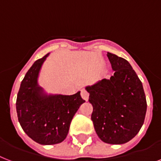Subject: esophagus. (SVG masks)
I'll return each instance as SVG.
<instances>
[{
  "instance_id": "34e87169",
  "label": "esophagus",
  "mask_w": 161,
  "mask_h": 161,
  "mask_svg": "<svg viewBox=\"0 0 161 161\" xmlns=\"http://www.w3.org/2000/svg\"><path fill=\"white\" fill-rule=\"evenodd\" d=\"M81 97H82V98L85 101H87L88 100V97H89V94L87 91H85V90H82L81 91Z\"/></svg>"
}]
</instances>
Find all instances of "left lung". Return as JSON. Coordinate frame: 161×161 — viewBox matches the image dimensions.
Masks as SVG:
<instances>
[{"label": "left lung", "mask_w": 161, "mask_h": 161, "mask_svg": "<svg viewBox=\"0 0 161 161\" xmlns=\"http://www.w3.org/2000/svg\"><path fill=\"white\" fill-rule=\"evenodd\" d=\"M107 55L114 75L85 89L93 108L91 119L97 135L105 143L121 145L139 132L147 104L142 82L129 62L109 52Z\"/></svg>", "instance_id": "obj_1"}]
</instances>
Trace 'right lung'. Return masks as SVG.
I'll use <instances>...</instances> for the list:
<instances>
[{"label":"right lung","instance_id":"obj_1","mask_svg":"<svg viewBox=\"0 0 161 161\" xmlns=\"http://www.w3.org/2000/svg\"><path fill=\"white\" fill-rule=\"evenodd\" d=\"M49 53L36 60L22 80L16 98L17 117L26 135L40 145L62 142L74 116L83 103L80 91L74 95L48 93L38 83Z\"/></svg>","mask_w":161,"mask_h":161}]
</instances>
